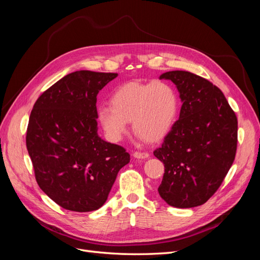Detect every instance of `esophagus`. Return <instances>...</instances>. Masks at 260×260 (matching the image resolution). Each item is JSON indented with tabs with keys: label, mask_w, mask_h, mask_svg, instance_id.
<instances>
[{
	"label": "esophagus",
	"mask_w": 260,
	"mask_h": 260,
	"mask_svg": "<svg viewBox=\"0 0 260 260\" xmlns=\"http://www.w3.org/2000/svg\"><path fill=\"white\" fill-rule=\"evenodd\" d=\"M133 157H136V158H141V159L147 158L148 153H146V152H135V153H133Z\"/></svg>",
	"instance_id": "esophagus-1"
}]
</instances>
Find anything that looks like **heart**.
I'll list each match as a JSON object with an SVG mask.
<instances>
[{
	"mask_svg": "<svg viewBox=\"0 0 260 260\" xmlns=\"http://www.w3.org/2000/svg\"><path fill=\"white\" fill-rule=\"evenodd\" d=\"M178 108L179 99L170 84L130 81L113 92L111 107L99 108V120L113 142L122 139L129 120L139 137L148 142H157L172 128Z\"/></svg>",
	"mask_w": 260,
	"mask_h": 260,
	"instance_id": "obj_1",
	"label": "heart"
}]
</instances>
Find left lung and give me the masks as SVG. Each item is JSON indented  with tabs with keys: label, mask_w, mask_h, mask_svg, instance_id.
Wrapping results in <instances>:
<instances>
[{
	"label": "left lung",
	"mask_w": 260,
	"mask_h": 260,
	"mask_svg": "<svg viewBox=\"0 0 260 260\" xmlns=\"http://www.w3.org/2000/svg\"><path fill=\"white\" fill-rule=\"evenodd\" d=\"M159 78L177 85L182 106L154 151L165 166L158 193L170 206H200L216 193L234 161L238 118L221 90L205 78L183 70Z\"/></svg>",
	"instance_id": "1"
}]
</instances>
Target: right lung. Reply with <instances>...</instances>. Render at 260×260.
<instances>
[{"label":"right lung","mask_w":260,"mask_h":260,"mask_svg":"<svg viewBox=\"0 0 260 260\" xmlns=\"http://www.w3.org/2000/svg\"><path fill=\"white\" fill-rule=\"evenodd\" d=\"M117 76L90 70L68 74L44 91L31 111L26 145L36 180L67 210L103 206L118 171L130 161L125 148L98 135L96 96Z\"/></svg>","instance_id":"right-lung-1"}]
</instances>
